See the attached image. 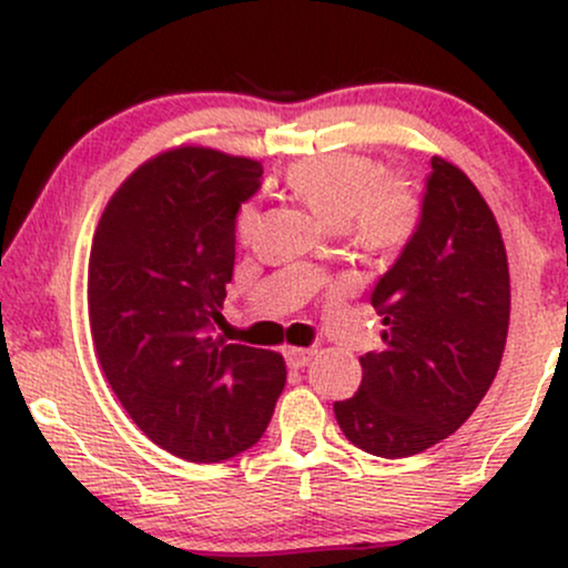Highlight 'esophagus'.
<instances>
[{"instance_id":"1","label":"esophagus","mask_w":568,"mask_h":568,"mask_svg":"<svg viewBox=\"0 0 568 568\" xmlns=\"http://www.w3.org/2000/svg\"><path fill=\"white\" fill-rule=\"evenodd\" d=\"M317 352L310 349V347H285V361H288L291 368H304L310 366L312 357H315Z\"/></svg>"}]
</instances>
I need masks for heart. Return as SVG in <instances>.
Returning <instances> with one entry per match:
<instances>
[{
	"label": "heart",
	"mask_w": 568,
	"mask_h": 568,
	"mask_svg": "<svg viewBox=\"0 0 568 568\" xmlns=\"http://www.w3.org/2000/svg\"><path fill=\"white\" fill-rule=\"evenodd\" d=\"M285 184L325 224L342 226L357 247L379 256L400 253L422 224V194L406 175L384 173L368 154L328 152L291 162ZM258 224V202L237 207L234 234L247 240Z\"/></svg>",
	"instance_id": "b5f03b06"
}]
</instances>
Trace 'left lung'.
Instances as JSON below:
<instances>
[{"label":"left lung","mask_w":568,"mask_h":568,"mask_svg":"<svg viewBox=\"0 0 568 568\" xmlns=\"http://www.w3.org/2000/svg\"><path fill=\"white\" fill-rule=\"evenodd\" d=\"M371 304L384 349L361 357V389L334 403L347 440L400 459L459 429L491 387L510 325V272L484 194L433 158L422 224Z\"/></svg>","instance_id":"8db88e82"}]
</instances>
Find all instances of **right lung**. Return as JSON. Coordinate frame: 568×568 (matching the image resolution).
I'll use <instances>...</instances> for the list:
<instances>
[{
	"instance_id": "obj_1",
	"label": "right lung",
	"mask_w": 568,
	"mask_h": 568,
	"mask_svg": "<svg viewBox=\"0 0 568 568\" xmlns=\"http://www.w3.org/2000/svg\"><path fill=\"white\" fill-rule=\"evenodd\" d=\"M262 162L181 143L122 181L88 264V321L103 374L149 440L221 462L264 435L285 384L280 352L211 334L234 266V216Z\"/></svg>"
}]
</instances>
